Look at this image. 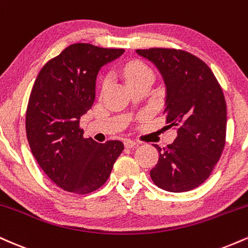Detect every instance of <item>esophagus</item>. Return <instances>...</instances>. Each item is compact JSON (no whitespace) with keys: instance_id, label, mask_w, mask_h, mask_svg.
Instances as JSON below:
<instances>
[{"instance_id":"obj_1","label":"esophagus","mask_w":248,"mask_h":248,"mask_svg":"<svg viewBox=\"0 0 248 248\" xmlns=\"http://www.w3.org/2000/svg\"><path fill=\"white\" fill-rule=\"evenodd\" d=\"M124 146H126V148H133V147L138 146V142L133 141V140H126L124 141Z\"/></svg>"}]
</instances>
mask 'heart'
<instances>
[{
	"instance_id": "b5f03b06",
	"label": "heart",
	"mask_w": 248,
	"mask_h": 248,
	"mask_svg": "<svg viewBox=\"0 0 248 248\" xmlns=\"http://www.w3.org/2000/svg\"><path fill=\"white\" fill-rule=\"evenodd\" d=\"M124 78L129 85L135 84V82L143 80V79L152 78L154 79V72L150 69L149 65H147L144 62L141 61H133L127 62L122 69ZM107 80H104L102 86H106Z\"/></svg>"
}]
</instances>
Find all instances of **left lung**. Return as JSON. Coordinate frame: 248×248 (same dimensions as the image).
I'll return each mask as SVG.
<instances>
[{
  "label": "left lung",
  "instance_id": "1",
  "mask_svg": "<svg viewBox=\"0 0 248 248\" xmlns=\"http://www.w3.org/2000/svg\"><path fill=\"white\" fill-rule=\"evenodd\" d=\"M160 70L167 86L168 127L177 138L163 149L150 170L153 182L170 192L195 189L209 178L226 140V101L209 66L184 50L152 47L136 50Z\"/></svg>",
  "mask_w": 248,
  "mask_h": 248
}]
</instances>
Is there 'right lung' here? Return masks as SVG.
<instances>
[{
    "label": "right lung",
    "instance_id": "right-lung-1",
    "mask_svg": "<svg viewBox=\"0 0 248 248\" xmlns=\"http://www.w3.org/2000/svg\"><path fill=\"white\" fill-rule=\"evenodd\" d=\"M124 52L88 43L50 59L31 90L25 130L37 163L65 191L87 195L106 183L124 143L84 138L80 118L93 106L99 70Z\"/></svg>",
    "mask_w": 248,
    "mask_h": 248
}]
</instances>
